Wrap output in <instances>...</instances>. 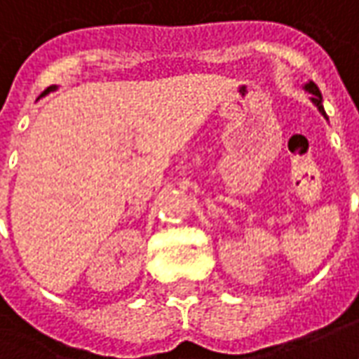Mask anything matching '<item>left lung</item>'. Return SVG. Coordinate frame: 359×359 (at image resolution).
I'll list each match as a JSON object with an SVG mask.
<instances>
[{"label": "left lung", "mask_w": 359, "mask_h": 359, "mask_svg": "<svg viewBox=\"0 0 359 359\" xmlns=\"http://www.w3.org/2000/svg\"><path fill=\"white\" fill-rule=\"evenodd\" d=\"M305 89H307V91H309V93H313V97H311V99H313V102L317 104V109H319L320 112L325 114V109H323V97H320L319 87L313 83V81H309V83L305 85ZM325 116H327V114H325Z\"/></svg>", "instance_id": "obj_1"}]
</instances>
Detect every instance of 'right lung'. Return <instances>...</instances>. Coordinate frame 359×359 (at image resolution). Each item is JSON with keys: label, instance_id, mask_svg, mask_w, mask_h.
Wrapping results in <instances>:
<instances>
[{"label": "right lung", "instance_id": "add662e5", "mask_svg": "<svg viewBox=\"0 0 359 359\" xmlns=\"http://www.w3.org/2000/svg\"><path fill=\"white\" fill-rule=\"evenodd\" d=\"M54 89H56V87H48V89H46V91L42 93V95H46V93H50V91H54Z\"/></svg>", "mask_w": 359, "mask_h": 359}]
</instances>
